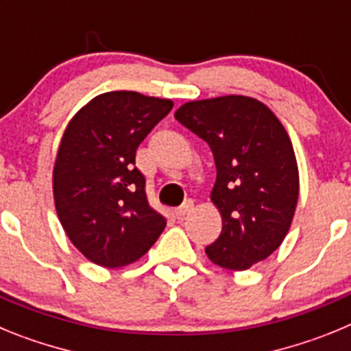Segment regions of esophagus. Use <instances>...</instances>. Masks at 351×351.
I'll return each mask as SVG.
<instances>
[{
    "label": "esophagus",
    "instance_id": "34e87169",
    "mask_svg": "<svg viewBox=\"0 0 351 351\" xmlns=\"http://www.w3.org/2000/svg\"><path fill=\"white\" fill-rule=\"evenodd\" d=\"M191 209H193V200H186L181 207L176 209V214H178V218H182V216H186V214H190Z\"/></svg>",
    "mask_w": 351,
    "mask_h": 351
}]
</instances>
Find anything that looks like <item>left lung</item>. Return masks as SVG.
<instances>
[{"label": "left lung", "mask_w": 351, "mask_h": 351, "mask_svg": "<svg viewBox=\"0 0 351 351\" xmlns=\"http://www.w3.org/2000/svg\"><path fill=\"white\" fill-rule=\"evenodd\" d=\"M176 119L209 144L218 172L210 198L223 228L207 256L246 271L280 247L293 219L299 170L290 138L278 117L247 96L190 101Z\"/></svg>", "instance_id": "8db88e82"}]
</instances>
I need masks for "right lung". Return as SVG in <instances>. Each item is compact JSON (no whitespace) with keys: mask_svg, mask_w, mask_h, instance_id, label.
I'll use <instances>...</instances> for the list:
<instances>
[{"mask_svg":"<svg viewBox=\"0 0 351 351\" xmlns=\"http://www.w3.org/2000/svg\"><path fill=\"white\" fill-rule=\"evenodd\" d=\"M135 91L96 96L70 121L54 167V200L64 232L91 262L114 269L145 255L167 219L151 207L137 147L172 110Z\"/></svg>","mask_w":351,"mask_h":351,"instance_id":"add662e5","label":"right lung"}]
</instances>
